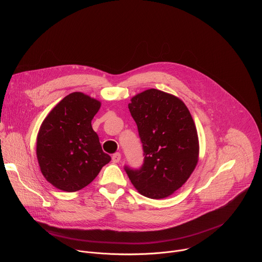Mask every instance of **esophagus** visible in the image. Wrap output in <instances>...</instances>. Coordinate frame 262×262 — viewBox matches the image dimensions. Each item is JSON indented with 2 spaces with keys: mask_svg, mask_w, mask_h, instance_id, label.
<instances>
[{
  "mask_svg": "<svg viewBox=\"0 0 262 262\" xmlns=\"http://www.w3.org/2000/svg\"><path fill=\"white\" fill-rule=\"evenodd\" d=\"M112 161H113V163H119L121 161V155L119 152L114 154L113 157H112Z\"/></svg>",
  "mask_w": 262,
  "mask_h": 262,
  "instance_id": "1",
  "label": "esophagus"
}]
</instances>
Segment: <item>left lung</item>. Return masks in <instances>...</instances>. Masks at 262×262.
<instances>
[{"instance_id":"1","label":"left lung","mask_w":262,"mask_h":262,"mask_svg":"<svg viewBox=\"0 0 262 262\" xmlns=\"http://www.w3.org/2000/svg\"><path fill=\"white\" fill-rule=\"evenodd\" d=\"M128 108L144 151L141 169L125 167L129 180L145 197H169L190 178L199 160L198 134L190 111L181 99L158 89L135 95Z\"/></svg>"}]
</instances>
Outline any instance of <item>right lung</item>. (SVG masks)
Returning a JSON list of instances; mask_svg holds the SVG:
<instances>
[{"label":"right lung","mask_w":262,"mask_h":262,"mask_svg":"<svg viewBox=\"0 0 262 262\" xmlns=\"http://www.w3.org/2000/svg\"><path fill=\"white\" fill-rule=\"evenodd\" d=\"M100 105L89 95L73 92L57 103L41 123L36 156L42 175L55 188L80 191L111 161L91 125Z\"/></svg>","instance_id":"1"}]
</instances>
